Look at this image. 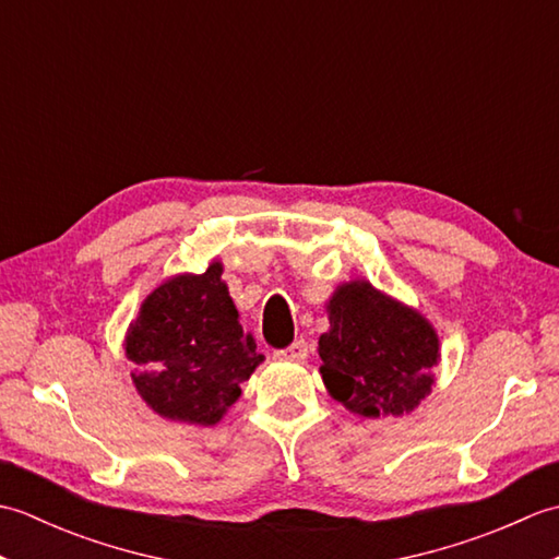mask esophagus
Segmentation results:
<instances>
[{
  "instance_id": "obj_1",
  "label": "esophagus",
  "mask_w": 559,
  "mask_h": 559,
  "mask_svg": "<svg viewBox=\"0 0 559 559\" xmlns=\"http://www.w3.org/2000/svg\"><path fill=\"white\" fill-rule=\"evenodd\" d=\"M276 358H283V360H298V362H302V360H307V343H305L302 338L293 341L288 348L276 350Z\"/></svg>"
}]
</instances>
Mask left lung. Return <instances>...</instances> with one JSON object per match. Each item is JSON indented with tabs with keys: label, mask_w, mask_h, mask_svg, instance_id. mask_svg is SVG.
I'll list each match as a JSON object with an SVG mask.
<instances>
[{
	"label": "left lung",
	"mask_w": 559,
	"mask_h": 559,
	"mask_svg": "<svg viewBox=\"0 0 559 559\" xmlns=\"http://www.w3.org/2000/svg\"><path fill=\"white\" fill-rule=\"evenodd\" d=\"M326 312L331 329L319 336V372L348 411L365 418L403 415L430 394L439 338L420 312L367 281L341 286Z\"/></svg>",
	"instance_id": "1"
}]
</instances>
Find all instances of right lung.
<instances>
[{"mask_svg":"<svg viewBox=\"0 0 559 559\" xmlns=\"http://www.w3.org/2000/svg\"><path fill=\"white\" fill-rule=\"evenodd\" d=\"M221 261L153 290L127 334L136 391L163 418L216 425L264 355L237 322Z\"/></svg>","mask_w":559,"mask_h":559,"instance_id":"right-lung-1","label":"right lung"}]
</instances>
